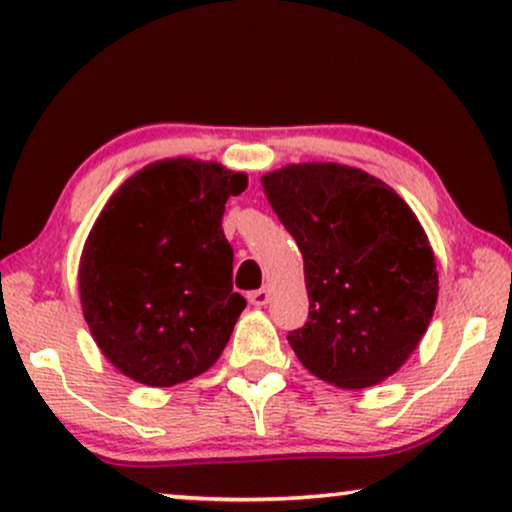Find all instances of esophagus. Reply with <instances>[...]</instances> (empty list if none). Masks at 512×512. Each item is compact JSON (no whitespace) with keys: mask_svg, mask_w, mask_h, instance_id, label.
<instances>
[{"mask_svg":"<svg viewBox=\"0 0 512 512\" xmlns=\"http://www.w3.org/2000/svg\"><path fill=\"white\" fill-rule=\"evenodd\" d=\"M268 300H270V289H256V291H251L249 293V303L251 305H256V307H263V305H268Z\"/></svg>","mask_w":512,"mask_h":512,"instance_id":"34e87169","label":"esophagus"}]
</instances>
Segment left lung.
I'll list each match as a JSON object with an SVG mask.
<instances>
[{
  "label": "left lung",
  "instance_id": "8db88e82",
  "mask_svg": "<svg viewBox=\"0 0 512 512\" xmlns=\"http://www.w3.org/2000/svg\"><path fill=\"white\" fill-rule=\"evenodd\" d=\"M305 261L310 314L286 335L300 363L342 389L394 375L436 310L438 272L417 216L384 181L338 163L263 174Z\"/></svg>",
  "mask_w": 512,
  "mask_h": 512
}]
</instances>
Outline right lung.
<instances>
[{
	"label": "right lung",
	"mask_w": 512,
	"mask_h": 512,
	"mask_svg": "<svg viewBox=\"0 0 512 512\" xmlns=\"http://www.w3.org/2000/svg\"><path fill=\"white\" fill-rule=\"evenodd\" d=\"M244 188L247 174L177 158L111 195L83 247L79 291L97 347L123 375L172 387L221 356L247 307L221 228Z\"/></svg>",
	"instance_id": "1"
}]
</instances>
